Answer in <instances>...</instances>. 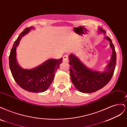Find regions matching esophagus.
Listing matches in <instances>:
<instances>
[{
	"label": "esophagus",
	"mask_w": 127,
	"mask_h": 127,
	"mask_svg": "<svg viewBox=\"0 0 127 127\" xmlns=\"http://www.w3.org/2000/svg\"><path fill=\"white\" fill-rule=\"evenodd\" d=\"M63 61L64 62H68V57L67 55H64L63 57Z\"/></svg>",
	"instance_id": "34e87169"
}]
</instances>
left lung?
Segmentation results:
<instances>
[{"instance_id": "obj_1", "label": "left lung", "mask_w": 127, "mask_h": 127, "mask_svg": "<svg viewBox=\"0 0 127 127\" xmlns=\"http://www.w3.org/2000/svg\"><path fill=\"white\" fill-rule=\"evenodd\" d=\"M99 30L104 34L106 33L101 28H99ZM105 39L109 41L113 52L110 62L104 71L101 72L92 70L86 67L75 55L70 54L69 56L71 82L76 89L80 92L93 93L104 87L112 77L116 65V52L110 38L108 36H105Z\"/></svg>"}]
</instances>
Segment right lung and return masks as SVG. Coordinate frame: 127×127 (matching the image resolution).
Returning a JSON list of instances; mask_svg holds the SVG:
<instances>
[{
  "instance_id": "right-lung-1",
  "label": "right lung",
  "mask_w": 127,
  "mask_h": 127,
  "mask_svg": "<svg viewBox=\"0 0 127 127\" xmlns=\"http://www.w3.org/2000/svg\"><path fill=\"white\" fill-rule=\"evenodd\" d=\"M34 27L25 29L18 36L11 49L9 57L10 69L15 82L23 89L33 93L43 92L50 85L57 70L62 63L63 58L51 59L32 69L21 68L16 60V47L23 36L28 33Z\"/></svg>"
}]
</instances>
